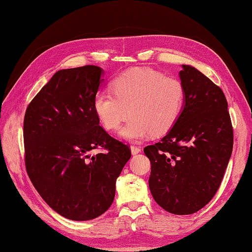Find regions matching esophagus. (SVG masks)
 <instances>
[{"label":"esophagus","instance_id":"esophagus-1","mask_svg":"<svg viewBox=\"0 0 252 252\" xmlns=\"http://www.w3.org/2000/svg\"><path fill=\"white\" fill-rule=\"evenodd\" d=\"M131 152L133 155H136L141 152V147L135 146V145H131Z\"/></svg>","mask_w":252,"mask_h":252}]
</instances>
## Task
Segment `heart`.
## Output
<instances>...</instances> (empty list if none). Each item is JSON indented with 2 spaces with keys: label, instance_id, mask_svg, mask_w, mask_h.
<instances>
[{
  "label": "heart",
  "instance_id": "obj_1",
  "mask_svg": "<svg viewBox=\"0 0 252 252\" xmlns=\"http://www.w3.org/2000/svg\"><path fill=\"white\" fill-rule=\"evenodd\" d=\"M185 101V90L179 79L149 68L130 69L112 81L111 90H99L94 96V110L107 130L115 131L131 115L120 131L127 141H140L172 129Z\"/></svg>",
  "mask_w": 252,
  "mask_h": 252
}]
</instances>
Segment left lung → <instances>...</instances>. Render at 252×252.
I'll list each match as a JSON object with an SVG mask.
<instances>
[{
    "mask_svg": "<svg viewBox=\"0 0 252 252\" xmlns=\"http://www.w3.org/2000/svg\"><path fill=\"white\" fill-rule=\"evenodd\" d=\"M180 78L185 105L161 141L144 148L151 160L149 189L155 201L173 215H191L216 195L234 143L227 100L205 74L183 65Z\"/></svg>",
    "mask_w": 252,
    "mask_h": 252,
    "instance_id": "obj_1",
    "label": "left lung"
}]
</instances>
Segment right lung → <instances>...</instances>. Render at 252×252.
Instances as JSON below:
<instances>
[{
  "mask_svg": "<svg viewBox=\"0 0 252 252\" xmlns=\"http://www.w3.org/2000/svg\"><path fill=\"white\" fill-rule=\"evenodd\" d=\"M101 73L92 65L57 71L25 114L27 173L47 205L73 221L108 210L116 180L131 158L130 147L110 136L95 114Z\"/></svg>",
  "mask_w": 252,
  "mask_h": 252,
  "instance_id": "add662e5",
  "label": "right lung"
}]
</instances>
